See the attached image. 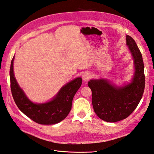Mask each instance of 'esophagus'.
<instances>
[{
	"instance_id": "esophagus-1",
	"label": "esophagus",
	"mask_w": 154,
	"mask_h": 154,
	"mask_svg": "<svg viewBox=\"0 0 154 154\" xmlns=\"http://www.w3.org/2000/svg\"><path fill=\"white\" fill-rule=\"evenodd\" d=\"M90 77H91V75H90V74L88 73V72L83 73V74L82 75V78H83V80H84V81H87L88 79L90 78Z\"/></svg>"
}]
</instances>
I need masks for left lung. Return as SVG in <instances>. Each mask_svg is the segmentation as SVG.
<instances>
[{
    "label": "left lung",
    "instance_id": "left-lung-1",
    "mask_svg": "<svg viewBox=\"0 0 154 154\" xmlns=\"http://www.w3.org/2000/svg\"><path fill=\"white\" fill-rule=\"evenodd\" d=\"M126 40L135 67L132 82L123 87L116 86L105 79L88 82L92 91L93 109L96 115L106 122H117L128 117L140 102L144 90L145 77L142 54L131 36L127 35Z\"/></svg>",
    "mask_w": 154,
    "mask_h": 154
}]
</instances>
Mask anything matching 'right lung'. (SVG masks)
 <instances>
[{
    "label": "right lung",
    "mask_w": 154,
    "mask_h": 154,
    "mask_svg": "<svg viewBox=\"0 0 154 154\" xmlns=\"http://www.w3.org/2000/svg\"><path fill=\"white\" fill-rule=\"evenodd\" d=\"M13 60L10 75L13 100L23 113L35 122L41 125H54L62 122L71 110L73 97L81 87L82 79L76 78L62 87L58 94L48 103H32L18 85L14 76Z\"/></svg>",
    "instance_id": "1"
}]
</instances>
